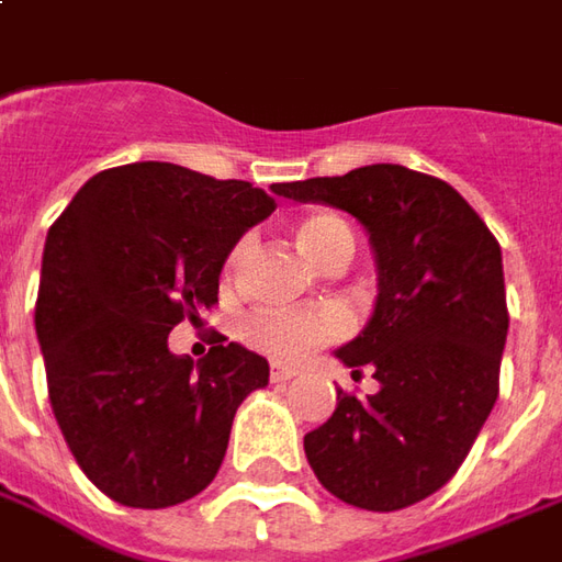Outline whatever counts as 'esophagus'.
<instances>
[{
  "label": "esophagus",
  "mask_w": 562,
  "mask_h": 562,
  "mask_svg": "<svg viewBox=\"0 0 562 562\" xmlns=\"http://www.w3.org/2000/svg\"><path fill=\"white\" fill-rule=\"evenodd\" d=\"M295 375H297V369H289V366H273V369H270V381H273V384L292 381Z\"/></svg>",
  "instance_id": "1"
}]
</instances>
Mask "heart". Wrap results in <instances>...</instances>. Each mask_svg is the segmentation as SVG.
Listing matches in <instances>:
<instances>
[{
    "mask_svg": "<svg viewBox=\"0 0 562 562\" xmlns=\"http://www.w3.org/2000/svg\"><path fill=\"white\" fill-rule=\"evenodd\" d=\"M297 249L311 258L313 265L335 267L353 255V233L341 217L329 212H311L301 215L292 224ZM249 251V243H236L227 255V277H233L243 258ZM347 329L345 313L335 307H313V311H258L243 323V338L258 353H265L273 362H297L311 357L316 347L329 345L341 338Z\"/></svg>",
    "mask_w": 562,
    "mask_h": 562,
    "instance_id": "obj_1",
    "label": "heart"
}]
</instances>
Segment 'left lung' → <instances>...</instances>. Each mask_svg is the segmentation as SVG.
Returning a JSON list of instances; mask_svg holds the SVG:
<instances>
[{
    "label": "left lung",
    "mask_w": 562,
    "mask_h": 562,
    "mask_svg": "<svg viewBox=\"0 0 562 562\" xmlns=\"http://www.w3.org/2000/svg\"><path fill=\"white\" fill-rule=\"evenodd\" d=\"M273 193L350 212L378 261L375 313L338 350L353 378L372 372L378 393L338 391L329 422L304 437L307 461L347 505H415L456 476L498 400L502 246L456 187L406 166H362Z\"/></svg>",
    "instance_id": "left-lung-1"
}]
</instances>
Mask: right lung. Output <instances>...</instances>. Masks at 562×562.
<instances>
[{"label": "right lung", "instance_id": "1", "mask_svg": "<svg viewBox=\"0 0 562 562\" xmlns=\"http://www.w3.org/2000/svg\"><path fill=\"white\" fill-rule=\"evenodd\" d=\"M273 209L249 181L132 162L89 178L52 224L36 295L48 400L106 498L156 510L215 480L233 415L270 369L227 338L193 366L169 331L215 307L227 255Z\"/></svg>", "mask_w": 562, "mask_h": 562}]
</instances>
